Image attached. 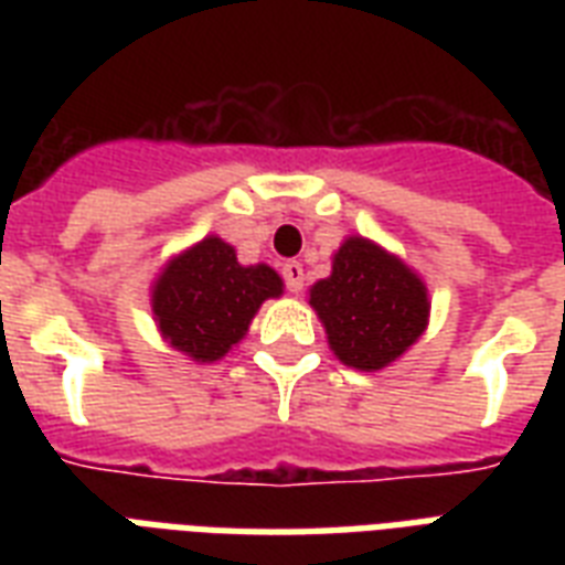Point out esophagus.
<instances>
[{
    "mask_svg": "<svg viewBox=\"0 0 565 565\" xmlns=\"http://www.w3.org/2000/svg\"><path fill=\"white\" fill-rule=\"evenodd\" d=\"M281 275L284 284H287V290L299 296L301 287H305V266H301L299 260H287V264L281 266Z\"/></svg>",
    "mask_w": 565,
    "mask_h": 565,
    "instance_id": "34e87169",
    "label": "esophagus"
}]
</instances>
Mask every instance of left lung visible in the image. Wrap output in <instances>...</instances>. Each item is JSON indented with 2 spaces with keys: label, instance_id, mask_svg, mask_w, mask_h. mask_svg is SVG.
<instances>
[{
  "label": "left lung",
  "instance_id": "obj_1",
  "mask_svg": "<svg viewBox=\"0 0 565 565\" xmlns=\"http://www.w3.org/2000/svg\"><path fill=\"white\" fill-rule=\"evenodd\" d=\"M310 305L345 366L375 372L398 361L428 328V287L402 257L366 237L337 248L331 275L310 287Z\"/></svg>",
  "mask_w": 565,
  "mask_h": 565
}]
</instances>
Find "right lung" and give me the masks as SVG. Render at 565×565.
Returning a JSON list of instances; mask_svg holds the SVG:
<instances>
[{"instance_id":"obj_1","label":"right lung","mask_w":565,"mask_h":565,"mask_svg":"<svg viewBox=\"0 0 565 565\" xmlns=\"http://www.w3.org/2000/svg\"><path fill=\"white\" fill-rule=\"evenodd\" d=\"M281 292L273 266H243L234 246L211 234L163 266L152 287V313L175 352L213 363L246 337L257 308Z\"/></svg>"}]
</instances>
